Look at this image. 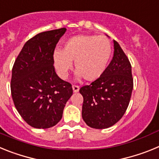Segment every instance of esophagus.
I'll return each mask as SVG.
<instances>
[{
    "instance_id": "esophagus-1",
    "label": "esophagus",
    "mask_w": 159,
    "mask_h": 159,
    "mask_svg": "<svg viewBox=\"0 0 159 159\" xmlns=\"http://www.w3.org/2000/svg\"><path fill=\"white\" fill-rule=\"evenodd\" d=\"M72 89H73V92L76 93V92H78L79 91H80V87L77 86V85H73Z\"/></svg>"
}]
</instances>
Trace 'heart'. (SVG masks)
Segmentation results:
<instances>
[{"label":"heart","mask_w":159,"mask_h":159,"mask_svg":"<svg viewBox=\"0 0 159 159\" xmlns=\"http://www.w3.org/2000/svg\"><path fill=\"white\" fill-rule=\"evenodd\" d=\"M111 52V44L106 36L77 35L64 42L61 51L54 52L53 63L61 78H67L74 61L77 78L94 81L105 72Z\"/></svg>","instance_id":"obj_1"}]
</instances>
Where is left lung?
Instances as JSON below:
<instances>
[{"label":"left lung","instance_id":"1","mask_svg":"<svg viewBox=\"0 0 159 159\" xmlns=\"http://www.w3.org/2000/svg\"><path fill=\"white\" fill-rule=\"evenodd\" d=\"M114 56L103 75L80 89L84 97L82 117L92 128L105 129L125 114L133 90L131 65L117 41Z\"/></svg>","mask_w":159,"mask_h":159}]
</instances>
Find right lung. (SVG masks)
<instances>
[{
	"mask_svg": "<svg viewBox=\"0 0 159 159\" xmlns=\"http://www.w3.org/2000/svg\"><path fill=\"white\" fill-rule=\"evenodd\" d=\"M65 28L40 32L25 43L12 70L11 93L16 110L31 127H52L62 119L72 95L71 84L57 75L53 53Z\"/></svg>",
	"mask_w": 159,
	"mask_h": 159,
	"instance_id": "1",
	"label": "right lung"
}]
</instances>
